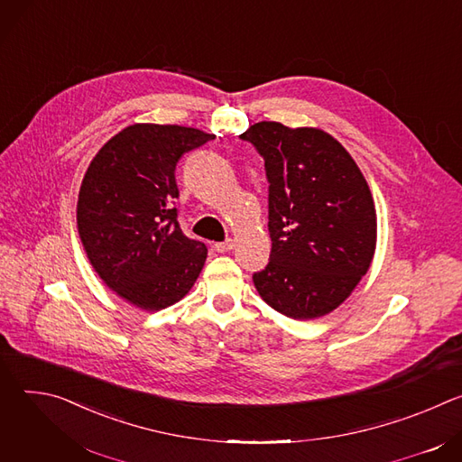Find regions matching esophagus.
<instances>
[{"label":"esophagus","mask_w":462,"mask_h":462,"mask_svg":"<svg viewBox=\"0 0 462 462\" xmlns=\"http://www.w3.org/2000/svg\"><path fill=\"white\" fill-rule=\"evenodd\" d=\"M214 248H216L217 252H221V254L230 252V250L234 248V241H232V239H228V241H223V243H216V245H214Z\"/></svg>","instance_id":"esophagus-1"}]
</instances>
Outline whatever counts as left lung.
Wrapping results in <instances>:
<instances>
[{
  "mask_svg": "<svg viewBox=\"0 0 462 462\" xmlns=\"http://www.w3.org/2000/svg\"><path fill=\"white\" fill-rule=\"evenodd\" d=\"M241 139L265 159L271 184V261L252 278L259 296L294 319L333 312L365 276L376 248V210L364 173L319 127L257 122Z\"/></svg>",
  "mask_w": 462,
  "mask_h": 462,
  "instance_id": "left-lung-1",
  "label": "left lung"
}]
</instances>
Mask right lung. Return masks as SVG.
<instances>
[{"instance_id":"add662e5","label":"right lung","mask_w":462,"mask_h":462,"mask_svg":"<svg viewBox=\"0 0 462 462\" xmlns=\"http://www.w3.org/2000/svg\"><path fill=\"white\" fill-rule=\"evenodd\" d=\"M212 139L195 127L131 124L98 150L82 179L77 225L91 267L143 310L182 300L205 267V243L188 239L177 223L175 166Z\"/></svg>"}]
</instances>
